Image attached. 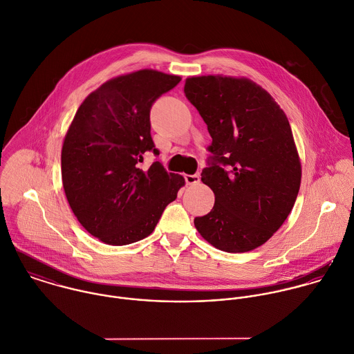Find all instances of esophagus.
<instances>
[{"label": "esophagus", "instance_id": "obj_1", "mask_svg": "<svg viewBox=\"0 0 354 354\" xmlns=\"http://www.w3.org/2000/svg\"><path fill=\"white\" fill-rule=\"evenodd\" d=\"M185 180L187 185H197V183H200V175L198 174L185 175Z\"/></svg>", "mask_w": 354, "mask_h": 354}]
</instances>
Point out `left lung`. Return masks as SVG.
Here are the masks:
<instances>
[{
    "label": "left lung",
    "mask_w": 354,
    "mask_h": 354,
    "mask_svg": "<svg viewBox=\"0 0 354 354\" xmlns=\"http://www.w3.org/2000/svg\"><path fill=\"white\" fill-rule=\"evenodd\" d=\"M185 94L212 137L201 180L212 189L214 205L194 225L223 252L253 250L279 230L298 196L301 162L290 123L249 79L187 77Z\"/></svg>",
    "instance_id": "8db88e82"
}]
</instances>
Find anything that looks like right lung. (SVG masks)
<instances>
[{
    "mask_svg": "<svg viewBox=\"0 0 354 354\" xmlns=\"http://www.w3.org/2000/svg\"><path fill=\"white\" fill-rule=\"evenodd\" d=\"M180 76L142 70L108 80L79 106L62 150V178L72 212L104 243L122 246L150 235L175 201L183 176L143 154L158 156L150 134L154 101Z\"/></svg>",
    "mask_w": 354,
    "mask_h": 354,
    "instance_id": "obj_1",
    "label": "right lung"
}]
</instances>
